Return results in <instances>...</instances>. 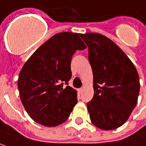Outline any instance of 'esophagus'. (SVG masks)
<instances>
[{"label":"esophagus","instance_id":"1","mask_svg":"<svg viewBox=\"0 0 146 146\" xmlns=\"http://www.w3.org/2000/svg\"><path fill=\"white\" fill-rule=\"evenodd\" d=\"M83 92V88H80L78 89V92H79V94H81Z\"/></svg>","mask_w":146,"mask_h":146}]
</instances>
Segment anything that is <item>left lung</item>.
Listing matches in <instances>:
<instances>
[{
  "label": "left lung",
  "instance_id": "left-lung-1",
  "mask_svg": "<svg viewBox=\"0 0 146 146\" xmlns=\"http://www.w3.org/2000/svg\"><path fill=\"white\" fill-rule=\"evenodd\" d=\"M88 47L93 72L94 96L87 103L92 123L113 130L127 120L137 105L140 90L138 72L126 54L102 34H80Z\"/></svg>",
  "mask_w": 146,
  "mask_h": 146
}]
</instances>
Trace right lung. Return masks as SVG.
Returning <instances> with one entry per match:
<instances>
[{
    "mask_svg": "<svg viewBox=\"0 0 146 146\" xmlns=\"http://www.w3.org/2000/svg\"><path fill=\"white\" fill-rule=\"evenodd\" d=\"M80 35L63 32L52 36L36 49L19 73L22 103L28 115L41 125L55 127L64 123L77 103L76 91L68 82L73 54L87 48Z\"/></svg>",
    "mask_w": 146,
    "mask_h": 146,
    "instance_id": "obj_1",
    "label": "right lung"
}]
</instances>
